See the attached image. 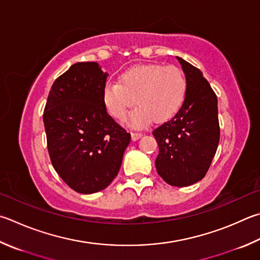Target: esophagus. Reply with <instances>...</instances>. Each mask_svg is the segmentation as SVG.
Listing matches in <instances>:
<instances>
[{"instance_id":"obj_1","label":"esophagus","mask_w":260,"mask_h":260,"mask_svg":"<svg viewBox=\"0 0 260 260\" xmlns=\"http://www.w3.org/2000/svg\"><path fill=\"white\" fill-rule=\"evenodd\" d=\"M142 135H143L142 133H139V132H135V133H132V139H133L134 141H136V140H139Z\"/></svg>"}]
</instances>
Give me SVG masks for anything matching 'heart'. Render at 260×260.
Listing matches in <instances>:
<instances>
[{"mask_svg": "<svg viewBox=\"0 0 260 260\" xmlns=\"http://www.w3.org/2000/svg\"><path fill=\"white\" fill-rule=\"evenodd\" d=\"M187 92V81L176 66L150 63L135 66L122 73L119 82H108L103 88V103L117 119H124L131 108L134 126H143L153 119L165 121L182 107Z\"/></svg>", "mask_w": 260, "mask_h": 260, "instance_id": "obj_1", "label": "heart"}]
</instances>
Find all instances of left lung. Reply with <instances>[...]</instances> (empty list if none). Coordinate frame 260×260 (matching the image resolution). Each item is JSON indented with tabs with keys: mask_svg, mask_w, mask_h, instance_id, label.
Masks as SVG:
<instances>
[{
	"mask_svg": "<svg viewBox=\"0 0 260 260\" xmlns=\"http://www.w3.org/2000/svg\"><path fill=\"white\" fill-rule=\"evenodd\" d=\"M187 81L185 100L176 115L152 134L159 153L155 168L165 182L187 186L206 176L219 143L217 96L200 69L178 58Z\"/></svg>",
	"mask_w": 260,
	"mask_h": 260,
	"instance_id": "obj_1",
	"label": "left lung"
}]
</instances>
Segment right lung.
<instances>
[{
	"instance_id": "1",
	"label": "right lung",
	"mask_w": 260,
	"mask_h": 260,
	"mask_svg": "<svg viewBox=\"0 0 260 260\" xmlns=\"http://www.w3.org/2000/svg\"><path fill=\"white\" fill-rule=\"evenodd\" d=\"M107 76L96 62L73 64L52 85L43 114L52 166L83 194L114 181L131 142L103 103Z\"/></svg>"
}]
</instances>
